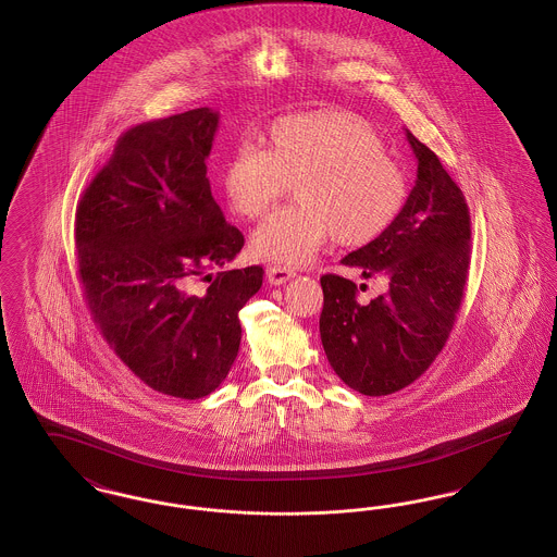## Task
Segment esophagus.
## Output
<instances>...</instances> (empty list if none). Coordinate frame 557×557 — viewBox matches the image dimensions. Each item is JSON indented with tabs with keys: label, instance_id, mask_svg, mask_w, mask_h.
I'll return each mask as SVG.
<instances>
[{
	"label": "esophagus",
	"instance_id": "1",
	"mask_svg": "<svg viewBox=\"0 0 557 557\" xmlns=\"http://www.w3.org/2000/svg\"><path fill=\"white\" fill-rule=\"evenodd\" d=\"M292 277H294V271L288 269V267H267V282H269L271 286H282V284H286Z\"/></svg>",
	"mask_w": 557,
	"mask_h": 557
}]
</instances>
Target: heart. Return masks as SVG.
<instances>
[{"label":"heart","instance_id":"obj_1","mask_svg":"<svg viewBox=\"0 0 557 557\" xmlns=\"http://www.w3.org/2000/svg\"><path fill=\"white\" fill-rule=\"evenodd\" d=\"M261 148L242 146L221 166L230 211L261 219L294 184L296 202L271 214L252 236V252L271 263L305 265L336 238L366 246L403 211L409 184L368 121L315 110L275 121Z\"/></svg>","mask_w":557,"mask_h":557}]
</instances>
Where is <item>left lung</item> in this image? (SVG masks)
Listing matches in <instances>:
<instances>
[{
    "instance_id": "8db88e82",
    "label": "left lung",
    "mask_w": 557,
    "mask_h": 557,
    "mask_svg": "<svg viewBox=\"0 0 557 557\" xmlns=\"http://www.w3.org/2000/svg\"><path fill=\"white\" fill-rule=\"evenodd\" d=\"M418 180L397 221L343 265L384 275L388 290L357 300L355 282L321 277L319 334L332 370L352 391L382 397L424 373L449 338L470 267V211L438 157L405 132ZM366 288V284H361Z\"/></svg>"
}]
</instances>
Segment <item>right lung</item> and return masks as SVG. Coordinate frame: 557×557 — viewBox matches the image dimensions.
<instances>
[{"instance_id":"obj_1","label":"right lung","mask_w":557,"mask_h":557,"mask_svg":"<svg viewBox=\"0 0 557 557\" xmlns=\"http://www.w3.org/2000/svg\"><path fill=\"white\" fill-rule=\"evenodd\" d=\"M219 112L196 108L123 133L77 207L79 282L121 361L169 397H207L238 357L239 309L263 267L219 271L244 246L214 202L207 159ZM202 276L210 286L190 290Z\"/></svg>"}]
</instances>
